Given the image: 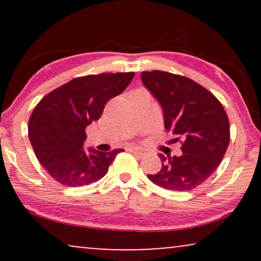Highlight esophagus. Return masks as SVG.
<instances>
[{
    "label": "esophagus",
    "mask_w": 261,
    "mask_h": 261,
    "mask_svg": "<svg viewBox=\"0 0 261 261\" xmlns=\"http://www.w3.org/2000/svg\"><path fill=\"white\" fill-rule=\"evenodd\" d=\"M126 149H127L128 152L135 153V154H138V155H144V154H145V153H144V151H142V149L138 148V147H133V146H129V147H127Z\"/></svg>",
    "instance_id": "1"
}]
</instances>
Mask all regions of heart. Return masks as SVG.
Here are the masks:
<instances>
[{
	"label": "heart",
	"instance_id": "obj_1",
	"mask_svg": "<svg viewBox=\"0 0 261 261\" xmlns=\"http://www.w3.org/2000/svg\"><path fill=\"white\" fill-rule=\"evenodd\" d=\"M146 92V90L145 89H135V90H133V91H130V94H129V97L130 96H135V95H139V94H145Z\"/></svg>",
	"mask_w": 261,
	"mask_h": 261
}]
</instances>
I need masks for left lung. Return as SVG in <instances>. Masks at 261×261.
<instances>
[{"mask_svg":"<svg viewBox=\"0 0 261 261\" xmlns=\"http://www.w3.org/2000/svg\"><path fill=\"white\" fill-rule=\"evenodd\" d=\"M141 81L163 107L165 129L181 140V155L159 153L162 170L148 179L167 190L190 191L222 162L230 140L226 110L209 90L180 74L144 71Z\"/></svg>","mask_w":261,"mask_h":261,"instance_id":"left-lung-1","label":"left lung"}]
</instances>
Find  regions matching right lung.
I'll list each match as a JSON object with an SVG mask.
<instances>
[{
    "label": "right lung",
    "mask_w": 261,
    "mask_h": 261,
    "mask_svg": "<svg viewBox=\"0 0 261 261\" xmlns=\"http://www.w3.org/2000/svg\"><path fill=\"white\" fill-rule=\"evenodd\" d=\"M134 72L77 77L44 96L30 117L28 137L49 176L65 187L95 183L123 149L85 152V128L101 117L109 99L120 95Z\"/></svg>",
    "instance_id": "1"
}]
</instances>
